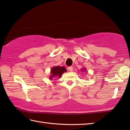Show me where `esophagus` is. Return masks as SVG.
I'll return each instance as SVG.
<instances>
[{
    "instance_id": "1",
    "label": "esophagus",
    "mask_w": 130,
    "mask_h": 130,
    "mask_svg": "<svg viewBox=\"0 0 130 130\" xmlns=\"http://www.w3.org/2000/svg\"><path fill=\"white\" fill-rule=\"evenodd\" d=\"M68 70L70 71H73V67L70 66V67H68Z\"/></svg>"
}]
</instances>
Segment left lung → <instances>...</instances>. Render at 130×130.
<instances>
[{
    "mask_svg": "<svg viewBox=\"0 0 130 130\" xmlns=\"http://www.w3.org/2000/svg\"><path fill=\"white\" fill-rule=\"evenodd\" d=\"M84 70V71H85V70H86V69H82V70Z\"/></svg>",
    "mask_w": 130,
    "mask_h": 130,
    "instance_id": "1",
    "label": "left lung"
}]
</instances>
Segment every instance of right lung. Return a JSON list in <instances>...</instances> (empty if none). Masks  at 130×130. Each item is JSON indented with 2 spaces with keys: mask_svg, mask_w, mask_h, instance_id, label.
I'll use <instances>...</instances> for the list:
<instances>
[{
  "mask_svg": "<svg viewBox=\"0 0 130 130\" xmlns=\"http://www.w3.org/2000/svg\"><path fill=\"white\" fill-rule=\"evenodd\" d=\"M67 70L66 68L62 66H55L52 68L51 73V75H50V79H52L53 77H60L62 74L64 72H66Z\"/></svg>",
  "mask_w": 130,
  "mask_h": 130,
  "instance_id": "1",
  "label": "right lung"
}]
</instances>
